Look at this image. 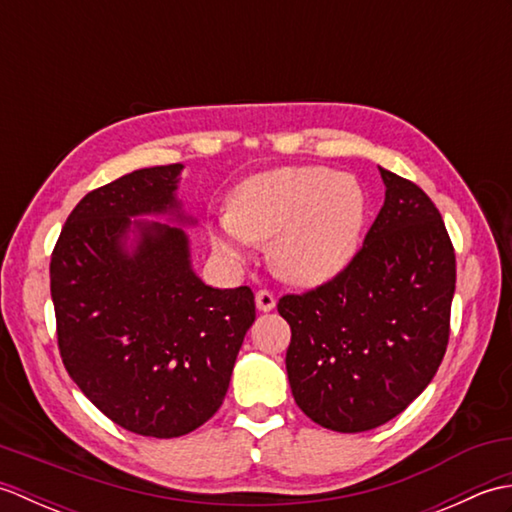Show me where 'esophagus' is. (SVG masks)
I'll return each instance as SVG.
<instances>
[{
    "label": "esophagus",
    "instance_id": "esophagus-1",
    "mask_svg": "<svg viewBox=\"0 0 512 512\" xmlns=\"http://www.w3.org/2000/svg\"><path fill=\"white\" fill-rule=\"evenodd\" d=\"M255 303H257V310L259 312H270L275 308V295L270 290H259L255 295Z\"/></svg>",
    "mask_w": 512,
    "mask_h": 512
}]
</instances>
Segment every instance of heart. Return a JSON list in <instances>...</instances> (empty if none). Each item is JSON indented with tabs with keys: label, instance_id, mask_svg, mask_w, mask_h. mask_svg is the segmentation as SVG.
I'll return each mask as SVG.
<instances>
[{
	"label": "heart",
	"instance_id": "heart-1",
	"mask_svg": "<svg viewBox=\"0 0 512 512\" xmlns=\"http://www.w3.org/2000/svg\"><path fill=\"white\" fill-rule=\"evenodd\" d=\"M367 220L365 191L350 173L279 167L233 191L228 215L211 226L217 253L237 259L250 242H270L275 273L297 286H321L352 262Z\"/></svg>",
	"mask_w": 512,
	"mask_h": 512
}]
</instances>
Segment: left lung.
Returning a JSON list of instances; mask_svg holds the SVG:
<instances>
[{"label": "left lung", "mask_w": 512, "mask_h": 512, "mask_svg": "<svg viewBox=\"0 0 512 512\" xmlns=\"http://www.w3.org/2000/svg\"><path fill=\"white\" fill-rule=\"evenodd\" d=\"M385 204L339 277L277 310L292 330V396L325 429L358 433L396 418L447 352L455 253L436 204L383 167Z\"/></svg>", "instance_id": "1"}]
</instances>
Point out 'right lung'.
<instances>
[{
  "label": "right lung",
  "instance_id": "right-lung-1",
  "mask_svg": "<svg viewBox=\"0 0 512 512\" xmlns=\"http://www.w3.org/2000/svg\"><path fill=\"white\" fill-rule=\"evenodd\" d=\"M182 165L127 173L74 206L50 259L63 365L85 396L138 436L178 438L220 409L255 321L248 286L193 273L176 198ZM135 233L132 249L126 239Z\"/></svg>",
  "mask_w": 512,
  "mask_h": 512
}]
</instances>
